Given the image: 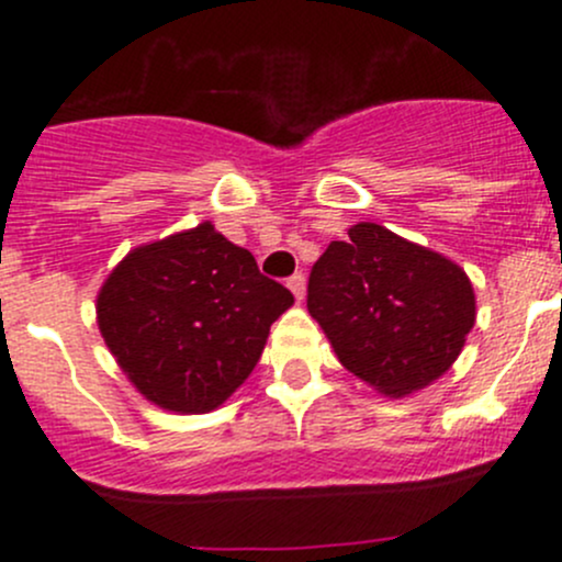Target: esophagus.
<instances>
[{"instance_id":"esophagus-1","label":"esophagus","mask_w":562,"mask_h":562,"mask_svg":"<svg viewBox=\"0 0 562 562\" xmlns=\"http://www.w3.org/2000/svg\"><path fill=\"white\" fill-rule=\"evenodd\" d=\"M288 288H291L293 296H296L299 302H302L304 291H307V277H304L302 271H296V274H293V277H288Z\"/></svg>"}]
</instances>
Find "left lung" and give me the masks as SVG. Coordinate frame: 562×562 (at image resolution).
<instances>
[{
  "label": "left lung",
  "mask_w": 562,
  "mask_h": 562,
  "mask_svg": "<svg viewBox=\"0 0 562 562\" xmlns=\"http://www.w3.org/2000/svg\"><path fill=\"white\" fill-rule=\"evenodd\" d=\"M307 310L345 370L391 396L429 386L475 321L468 274L443 255L359 223L331 241L307 282Z\"/></svg>",
  "instance_id": "obj_1"
}]
</instances>
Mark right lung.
Instances as JSON below:
<instances>
[{
	"label": "right lung",
	"instance_id": "1",
	"mask_svg": "<svg viewBox=\"0 0 562 562\" xmlns=\"http://www.w3.org/2000/svg\"><path fill=\"white\" fill-rule=\"evenodd\" d=\"M293 293L203 223L133 249L98 296V323L135 389L176 413L223 405L258 364Z\"/></svg>",
	"mask_w": 562,
	"mask_h": 562
}]
</instances>
